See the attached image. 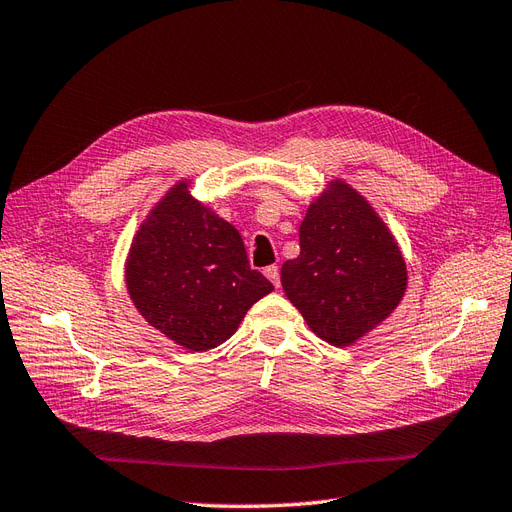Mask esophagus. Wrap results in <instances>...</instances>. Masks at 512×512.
Returning <instances> with one entry per match:
<instances>
[{"label": "esophagus", "instance_id": "34e87169", "mask_svg": "<svg viewBox=\"0 0 512 512\" xmlns=\"http://www.w3.org/2000/svg\"><path fill=\"white\" fill-rule=\"evenodd\" d=\"M264 274L268 276L270 283H272L276 289L281 287V272H279V266H268V268L264 270Z\"/></svg>", "mask_w": 512, "mask_h": 512}]
</instances>
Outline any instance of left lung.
<instances>
[{"label": "left lung", "mask_w": 512, "mask_h": 512, "mask_svg": "<svg viewBox=\"0 0 512 512\" xmlns=\"http://www.w3.org/2000/svg\"><path fill=\"white\" fill-rule=\"evenodd\" d=\"M281 285L319 339L347 347L397 309L407 268L371 203L332 180L306 210L300 255L283 264Z\"/></svg>", "instance_id": "obj_1"}]
</instances>
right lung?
Here are the masks:
<instances>
[{"label":"right lung","mask_w":512,"mask_h":512,"mask_svg":"<svg viewBox=\"0 0 512 512\" xmlns=\"http://www.w3.org/2000/svg\"><path fill=\"white\" fill-rule=\"evenodd\" d=\"M126 289L152 328L188 352H208L238 330L274 285L248 266L238 229L180 180L145 216L126 257Z\"/></svg>","instance_id":"obj_1"}]
</instances>
